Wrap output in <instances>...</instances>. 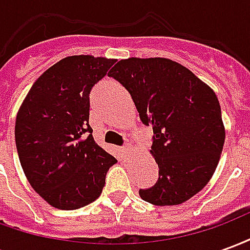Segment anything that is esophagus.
I'll list each match as a JSON object with an SVG mask.
<instances>
[{"mask_svg": "<svg viewBox=\"0 0 250 250\" xmlns=\"http://www.w3.org/2000/svg\"><path fill=\"white\" fill-rule=\"evenodd\" d=\"M130 151H131L130 146H125V147H123V148H122V152L125 154V157H128V154H130Z\"/></svg>", "mask_w": 250, "mask_h": 250, "instance_id": "34e87169", "label": "esophagus"}]
</instances>
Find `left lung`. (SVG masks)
Returning a JSON list of instances; mask_svg holds the SVG:
<instances>
[{
  "instance_id": "left-lung-1",
  "label": "left lung",
  "mask_w": 250,
  "mask_h": 250,
  "mask_svg": "<svg viewBox=\"0 0 250 250\" xmlns=\"http://www.w3.org/2000/svg\"><path fill=\"white\" fill-rule=\"evenodd\" d=\"M130 92L142 123L152 125L157 184L141 188L157 206L186 202L213 177L225 143L214 91L179 62L163 57L120 60L108 73Z\"/></svg>"
}]
</instances>
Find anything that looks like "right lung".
<instances>
[{
	"mask_svg": "<svg viewBox=\"0 0 250 250\" xmlns=\"http://www.w3.org/2000/svg\"><path fill=\"white\" fill-rule=\"evenodd\" d=\"M114 59L68 56L41 75L24 99L14 136L30 186L48 204L75 210L99 198L118 162L93 141L89 92Z\"/></svg>",
	"mask_w": 250,
	"mask_h": 250,
	"instance_id": "obj_1",
	"label": "right lung"
}]
</instances>
